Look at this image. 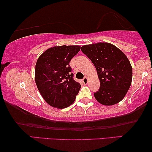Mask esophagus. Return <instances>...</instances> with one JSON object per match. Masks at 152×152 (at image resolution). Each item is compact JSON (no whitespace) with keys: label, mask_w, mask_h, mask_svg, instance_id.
<instances>
[{"label":"esophagus","mask_w":152,"mask_h":152,"mask_svg":"<svg viewBox=\"0 0 152 152\" xmlns=\"http://www.w3.org/2000/svg\"><path fill=\"white\" fill-rule=\"evenodd\" d=\"M88 77H85L82 80V82L84 84H87V83H88Z\"/></svg>","instance_id":"esophagus-1"}]
</instances>
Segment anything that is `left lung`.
I'll return each mask as SVG.
<instances>
[{"label": "left lung", "mask_w": 152, "mask_h": 152, "mask_svg": "<svg viewBox=\"0 0 152 152\" xmlns=\"http://www.w3.org/2000/svg\"><path fill=\"white\" fill-rule=\"evenodd\" d=\"M81 50L96 68L100 82L99 90L94 93L97 101L106 106L120 102L132 84V68L128 58L109 43L83 45Z\"/></svg>", "instance_id": "1"}]
</instances>
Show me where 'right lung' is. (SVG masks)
<instances>
[{
    "mask_svg": "<svg viewBox=\"0 0 152 152\" xmlns=\"http://www.w3.org/2000/svg\"><path fill=\"white\" fill-rule=\"evenodd\" d=\"M80 50L79 45L55 46L45 50L37 60L35 82L43 98L52 107H69L80 90L81 85L73 80L69 65Z\"/></svg>",
    "mask_w": 152,
    "mask_h": 152,
    "instance_id": "obj_1",
    "label": "right lung"
}]
</instances>
